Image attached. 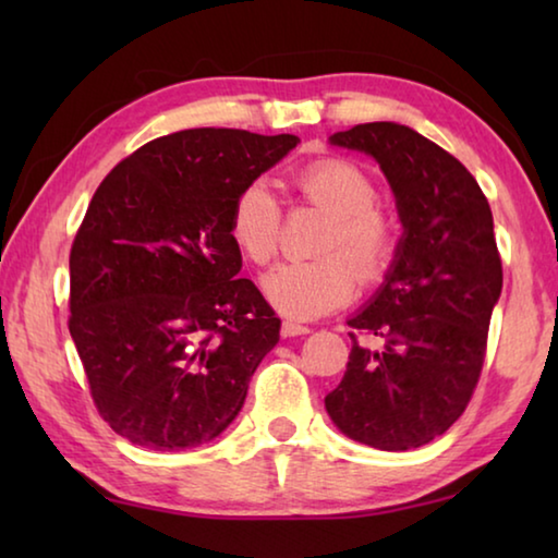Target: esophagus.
Returning a JSON list of instances; mask_svg holds the SVG:
<instances>
[{"label":"esophagus","instance_id":"obj_1","mask_svg":"<svg viewBox=\"0 0 558 558\" xmlns=\"http://www.w3.org/2000/svg\"><path fill=\"white\" fill-rule=\"evenodd\" d=\"M307 332H310V327L295 323V319H286V323H282V337H298V335H307Z\"/></svg>","mask_w":558,"mask_h":558}]
</instances>
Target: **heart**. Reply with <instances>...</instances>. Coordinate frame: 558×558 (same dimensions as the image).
I'll list each match as a JSON object with an SVG mask.
<instances>
[{
    "instance_id": "1",
    "label": "heart",
    "mask_w": 558,
    "mask_h": 558,
    "mask_svg": "<svg viewBox=\"0 0 558 558\" xmlns=\"http://www.w3.org/2000/svg\"><path fill=\"white\" fill-rule=\"evenodd\" d=\"M300 199L329 214L317 253L307 263H282L263 278V290L282 315L307 319L347 305L356 282H379L399 251V223L376 204V184L362 167L327 157L292 179ZM229 235L253 266H268L278 253L280 206L263 179L245 184L231 204Z\"/></svg>"
}]
</instances>
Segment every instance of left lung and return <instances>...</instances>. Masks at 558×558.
<instances>
[{
	"mask_svg": "<svg viewBox=\"0 0 558 558\" xmlns=\"http://www.w3.org/2000/svg\"><path fill=\"white\" fill-rule=\"evenodd\" d=\"M329 140L381 165L405 231L384 288L347 323L352 354L327 413L372 448H421L460 418L483 374L502 292L493 211L475 177L411 128L364 122Z\"/></svg>",
	"mask_w": 558,
	"mask_h": 558,
	"instance_id": "1",
	"label": "left lung"
}]
</instances>
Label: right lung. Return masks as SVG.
Returning <instances> with one entry per match:
<instances>
[{
	"label": "right lung",
	"instance_id": "1",
	"mask_svg": "<svg viewBox=\"0 0 558 558\" xmlns=\"http://www.w3.org/2000/svg\"><path fill=\"white\" fill-rule=\"evenodd\" d=\"M295 135L196 128L110 169L71 245L69 329L102 421L130 442L184 450L239 415L280 317L229 235L235 194Z\"/></svg>",
	"mask_w": 558,
	"mask_h": 558
}]
</instances>
